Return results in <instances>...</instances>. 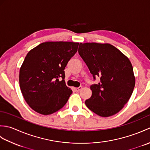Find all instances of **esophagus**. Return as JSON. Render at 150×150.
I'll return each mask as SVG.
<instances>
[{"label":"esophagus","mask_w":150,"mask_h":150,"mask_svg":"<svg viewBox=\"0 0 150 150\" xmlns=\"http://www.w3.org/2000/svg\"><path fill=\"white\" fill-rule=\"evenodd\" d=\"M82 89V86H80V87H79V88H74V90L76 91H81V90Z\"/></svg>","instance_id":"34e87169"}]
</instances>
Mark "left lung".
Listing matches in <instances>:
<instances>
[{
    "mask_svg": "<svg viewBox=\"0 0 150 150\" xmlns=\"http://www.w3.org/2000/svg\"><path fill=\"white\" fill-rule=\"evenodd\" d=\"M78 52L93 79L100 78L98 84L90 86L92 95L85 101L86 106L103 117L117 113L128 103L135 87L130 60L108 43H80Z\"/></svg>",
    "mask_w": 150,
    "mask_h": 150,
    "instance_id": "8db88e82",
    "label": "left lung"
}]
</instances>
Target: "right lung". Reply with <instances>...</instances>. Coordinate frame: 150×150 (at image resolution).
Instances as JSON below:
<instances>
[{"label":"right lung","instance_id":"obj_1","mask_svg":"<svg viewBox=\"0 0 150 150\" xmlns=\"http://www.w3.org/2000/svg\"><path fill=\"white\" fill-rule=\"evenodd\" d=\"M79 44L46 42L28 53L20 68L19 84L24 100L35 111L47 115L66 104L72 90L64 80V69Z\"/></svg>","mask_w":150,"mask_h":150}]
</instances>
